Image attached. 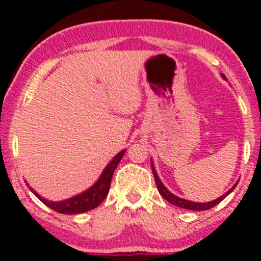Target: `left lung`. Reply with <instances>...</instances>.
<instances>
[{
	"mask_svg": "<svg viewBox=\"0 0 261 261\" xmlns=\"http://www.w3.org/2000/svg\"><path fill=\"white\" fill-rule=\"evenodd\" d=\"M225 77V75H223ZM151 170H153V175H154V179H155V183H156V188H158L159 193L165 197L166 200H167L168 202H171L172 205H176V206H179V208H184V209H190V211H208V209L213 208V206H216L218 202L222 201L223 199H225L226 196L229 195L230 192H232V190L235 188V184L234 187H232L231 190H229L227 192L225 193V195H222L221 197H218L217 200H213V201L211 202H193V201H188V200H184V199H180V197H177V196L172 195L170 191L166 188L165 186L162 184V181L159 180L158 175H156L155 170H154V166L153 163H151Z\"/></svg>",
	"mask_w": 261,
	"mask_h": 261,
	"instance_id": "8db88e82",
	"label": "left lung"
}]
</instances>
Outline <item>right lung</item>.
<instances>
[{
    "instance_id": "add662e5",
    "label": "right lung",
    "mask_w": 261,
    "mask_h": 261,
    "mask_svg": "<svg viewBox=\"0 0 261 261\" xmlns=\"http://www.w3.org/2000/svg\"><path fill=\"white\" fill-rule=\"evenodd\" d=\"M124 153H125V150L120 151V153L117 154L112 161H111V163L105 168V171H103V174L100 175L98 181H96V183L94 184L90 190L85 191L84 193L74 196V197H71V199L64 200V201H59V202L48 201V200L40 197L35 191L32 190L31 187H29V188L34 192V195H35L41 202H44V204L47 205L48 208L53 209L55 212H59V213L77 214V213H84V212L91 211V209L96 208V206H98V205L100 204L106 197H107L108 191H110L112 175H114L117 165H119V162L121 161V158H123Z\"/></svg>"
}]
</instances>
